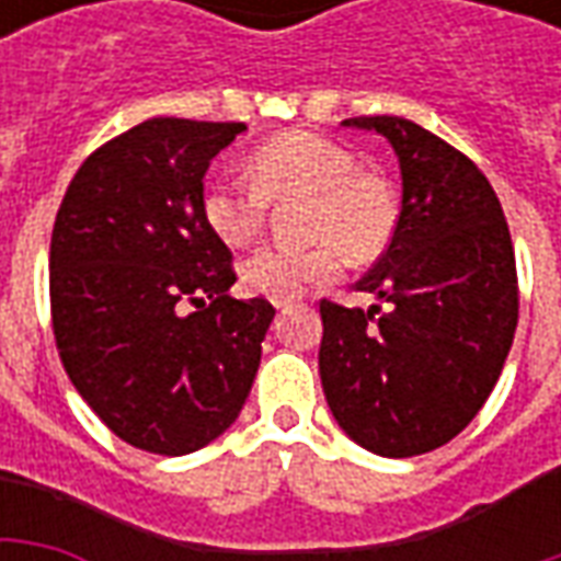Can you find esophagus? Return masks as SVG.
<instances>
[{"mask_svg": "<svg viewBox=\"0 0 561 561\" xmlns=\"http://www.w3.org/2000/svg\"><path fill=\"white\" fill-rule=\"evenodd\" d=\"M273 306H276V309H282V312H285V309H291L294 300H273Z\"/></svg>", "mask_w": 561, "mask_h": 561, "instance_id": "esophagus-1", "label": "esophagus"}]
</instances>
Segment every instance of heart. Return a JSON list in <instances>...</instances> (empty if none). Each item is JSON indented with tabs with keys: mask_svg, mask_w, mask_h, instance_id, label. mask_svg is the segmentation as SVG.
I'll return each mask as SVG.
<instances>
[{
	"mask_svg": "<svg viewBox=\"0 0 561 561\" xmlns=\"http://www.w3.org/2000/svg\"><path fill=\"white\" fill-rule=\"evenodd\" d=\"M244 173L221 171L204 188V221L225 245H249L264 228L267 201L306 197V249H257L243 264V282L276 300L300 297L333 279L342 253L376 257L397 225V201L378 173L357 168L348 147L312 131H288L264 140Z\"/></svg>",
	"mask_w": 561,
	"mask_h": 561,
	"instance_id": "1",
	"label": "heart"
}]
</instances>
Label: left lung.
Listing matches in <instances>:
<instances>
[{
  "label": "left lung",
  "instance_id": "obj_1",
  "mask_svg": "<svg viewBox=\"0 0 561 561\" xmlns=\"http://www.w3.org/2000/svg\"><path fill=\"white\" fill-rule=\"evenodd\" d=\"M397 152L402 207L357 282L381 306L321 300L318 373L342 433L378 457L447 445L481 412L517 330V264L490 180L402 116H354Z\"/></svg>",
  "mask_w": 561,
  "mask_h": 561
}]
</instances>
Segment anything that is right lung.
Segmentation results:
<instances>
[{
    "mask_svg": "<svg viewBox=\"0 0 561 561\" xmlns=\"http://www.w3.org/2000/svg\"><path fill=\"white\" fill-rule=\"evenodd\" d=\"M243 131L147 119L80 164L56 213L62 366L111 433L161 457L201 450L240 417L276 316L264 297L228 294L231 249L204 221V173Z\"/></svg>",
    "mask_w": 561,
    "mask_h": 561,
    "instance_id": "right-lung-1",
    "label": "right lung"
}]
</instances>
